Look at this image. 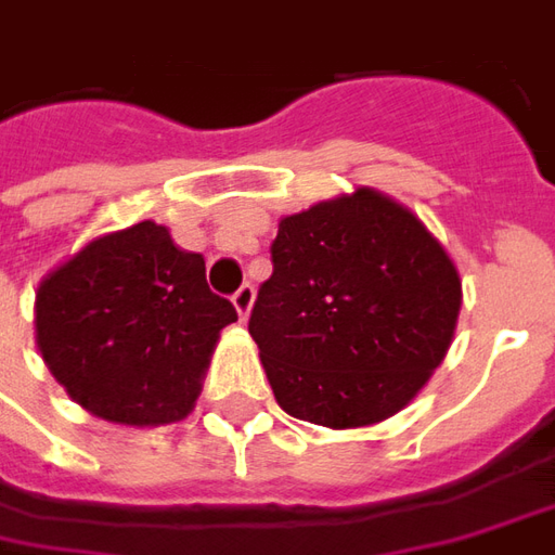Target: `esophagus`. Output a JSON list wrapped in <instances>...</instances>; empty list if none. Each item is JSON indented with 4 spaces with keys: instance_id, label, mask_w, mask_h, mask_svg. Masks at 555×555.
Masks as SVG:
<instances>
[{
    "instance_id": "1",
    "label": "esophagus",
    "mask_w": 555,
    "mask_h": 555,
    "mask_svg": "<svg viewBox=\"0 0 555 555\" xmlns=\"http://www.w3.org/2000/svg\"><path fill=\"white\" fill-rule=\"evenodd\" d=\"M231 300H234V306H237L240 318L246 321V318H249L251 304H255V288H251L249 282H243V285H240V288L234 291V297H231Z\"/></svg>"
}]
</instances>
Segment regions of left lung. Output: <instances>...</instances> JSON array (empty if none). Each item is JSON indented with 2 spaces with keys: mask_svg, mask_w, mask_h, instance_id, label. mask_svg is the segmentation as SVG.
<instances>
[{
  "mask_svg": "<svg viewBox=\"0 0 555 555\" xmlns=\"http://www.w3.org/2000/svg\"><path fill=\"white\" fill-rule=\"evenodd\" d=\"M249 315L276 402L331 429L397 414L451 345L460 276L424 222L358 189L279 222Z\"/></svg>",
  "mask_w": 555,
  "mask_h": 555,
  "instance_id": "obj_1",
  "label": "left lung"
}]
</instances>
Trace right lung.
I'll return each instance as SVG.
<instances>
[{"mask_svg":"<svg viewBox=\"0 0 555 555\" xmlns=\"http://www.w3.org/2000/svg\"><path fill=\"white\" fill-rule=\"evenodd\" d=\"M237 321L197 251L138 222L92 240L38 288L41 358L68 397L114 424L162 426L195 405L219 331Z\"/></svg>","mask_w":555,"mask_h":555,"instance_id":"obj_1","label":"right lung"}]
</instances>
